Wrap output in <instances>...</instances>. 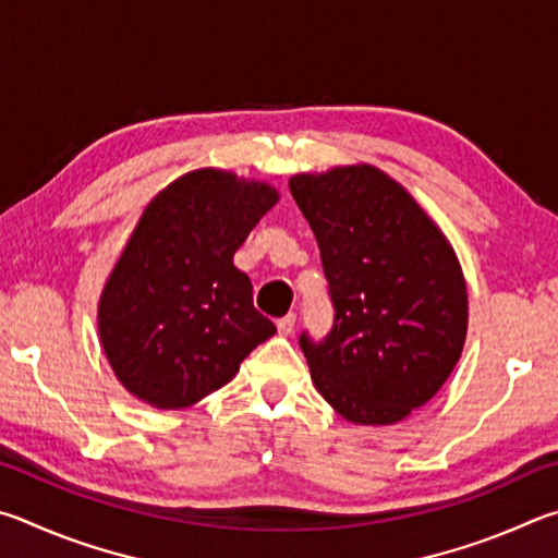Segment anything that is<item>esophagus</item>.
I'll use <instances>...</instances> for the list:
<instances>
[{"label":"esophagus","mask_w":558,"mask_h":558,"mask_svg":"<svg viewBox=\"0 0 558 558\" xmlns=\"http://www.w3.org/2000/svg\"><path fill=\"white\" fill-rule=\"evenodd\" d=\"M294 328H296V314H289V316L277 320L279 336H291V333H294Z\"/></svg>","instance_id":"34e87169"}]
</instances>
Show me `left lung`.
<instances>
[{"mask_svg": "<svg viewBox=\"0 0 558 558\" xmlns=\"http://www.w3.org/2000/svg\"><path fill=\"white\" fill-rule=\"evenodd\" d=\"M289 189L316 234L336 308L320 343L299 338L311 379L348 422H402L463 353L468 291L451 242L369 163L291 175Z\"/></svg>", "mask_w": 558, "mask_h": 558, "instance_id": "left-lung-1", "label": "left lung"}]
</instances>
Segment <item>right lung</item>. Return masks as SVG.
<instances>
[{
  "label": "right lung",
  "mask_w": 558,
  "mask_h": 558,
  "mask_svg": "<svg viewBox=\"0 0 558 558\" xmlns=\"http://www.w3.org/2000/svg\"><path fill=\"white\" fill-rule=\"evenodd\" d=\"M277 189L230 171L181 175L146 205L105 281L97 330L126 392L156 409H185L238 375L277 333L232 264Z\"/></svg>",
  "instance_id": "right-lung-1"
}]
</instances>
